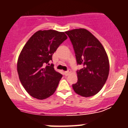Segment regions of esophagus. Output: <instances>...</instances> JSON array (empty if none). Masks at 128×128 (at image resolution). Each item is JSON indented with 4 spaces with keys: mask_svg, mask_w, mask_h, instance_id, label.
Instances as JSON below:
<instances>
[{
    "mask_svg": "<svg viewBox=\"0 0 128 128\" xmlns=\"http://www.w3.org/2000/svg\"><path fill=\"white\" fill-rule=\"evenodd\" d=\"M70 73V70H68L64 72V75H65L66 76H68Z\"/></svg>",
    "mask_w": 128,
    "mask_h": 128,
    "instance_id": "1",
    "label": "esophagus"
}]
</instances>
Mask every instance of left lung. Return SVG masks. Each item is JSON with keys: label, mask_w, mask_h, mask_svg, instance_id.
Returning <instances> with one entry per match:
<instances>
[{"label": "left lung", "mask_w": 128, "mask_h": 128, "mask_svg": "<svg viewBox=\"0 0 128 128\" xmlns=\"http://www.w3.org/2000/svg\"><path fill=\"white\" fill-rule=\"evenodd\" d=\"M66 34L73 45L76 62L83 68L76 71L78 81L72 84L76 94L92 96L100 91L109 74V60L101 43L83 28L68 30Z\"/></svg>", "instance_id": "1"}]
</instances>
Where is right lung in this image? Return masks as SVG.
<instances>
[{"mask_svg":"<svg viewBox=\"0 0 128 128\" xmlns=\"http://www.w3.org/2000/svg\"><path fill=\"white\" fill-rule=\"evenodd\" d=\"M67 38L64 32L40 30L32 36L21 50L17 62L19 78L33 98L43 100L56 91L62 75L55 70L53 64H46Z\"/></svg>","mask_w":128,"mask_h":128,"instance_id":"right-lung-1","label":"right lung"}]
</instances>
